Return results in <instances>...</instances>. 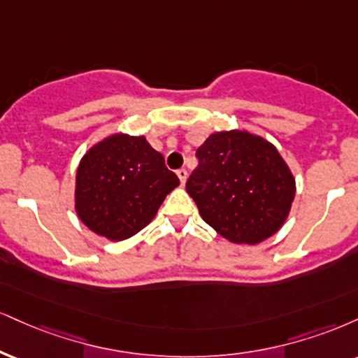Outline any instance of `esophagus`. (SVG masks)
<instances>
[{
    "label": "esophagus",
    "mask_w": 358,
    "mask_h": 358,
    "mask_svg": "<svg viewBox=\"0 0 358 358\" xmlns=\"http://www.w3.org/2000/svg\"><path fill=\"white\" fill-rule=\"evenodd\" d=\"M176 175H178L180 183L185 185V182H187V170H185V168H180V170H176Z\"/></svg>",
    "instance_id": "34e87169"
}]
</instances>
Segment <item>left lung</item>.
<instances>
[{
	"label": "left lung",
	"mask_w": 358,
	"mask_h": 358,
	"mask_svg": "<svg viewBox=\"0 0 358 358\" xmlns=\"http://www.w3.org/2000/svg\"><path fill=\"white\" fill-rule=\"evenodd\" d=\"M196 157L187 192L218 235L257 245L283 227L296 183L273 143L247 130L217 131L198 146Z\"/></svg>",
	"instance_id": "obj_1"
}]
</instances>
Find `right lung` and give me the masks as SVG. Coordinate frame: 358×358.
<instances>
[{"label": "right lung", "instance_id": "1", "mask_svg": "<svg viewBox=\"0 0 358 358\" xmlns=\"http://www.w3.org/2000/svg\"><path fill=\"white\" fill-rule=\"evenodd\" d=\"M180 185L163 155L145 136L113 133L86 150L75 182L81 223L110 242H122L153 220Z\"/></svg>", "mask_w": 358, "mask_h": 358}]
</instances>
